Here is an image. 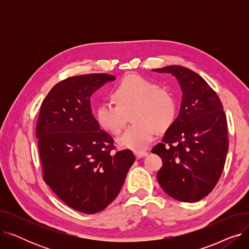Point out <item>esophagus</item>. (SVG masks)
<instances>
[{
	"mask_svg": "<svg viewBox=\"0 0 249 249\" xmlns=\"http://www.w3.org/2000/svg\"><path fill=\"white\" fill-rule=\"evenodd\" d=\"M134 154L137 159H141L143 156H145L147 154V151H143V150H134Z\"/></svg>",
	"mask_w": 249,
	"mask_h": 249,
	"instance_id": "34e87169",
	"label": "esophagus"
}]
</instances>
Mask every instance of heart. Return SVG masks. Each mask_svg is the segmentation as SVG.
<instances>
[{
  "instance_id": "b5f03b06",
  "label": "heart",
  "mask_w": 249,
  "mask_h": 249,
  "mask_svg": "<svg viewBox=\"0 0 249 249\" xmlns=\"http://www.w3.org/2000/svg\"><path fill=\"white\" fill-rule=\"evenodd\" d=\"M114 104L101 103L96 108V119L100 127L113 135L124 129L131 114L130 126L118 139L121 147L133 150L146 148L155 132L164 133L177 118V102L165 88L137 74H127L111 89Z\"/></svg>"
}]
</instances>
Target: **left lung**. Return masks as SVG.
<instances>
[{
    "mask_svg": "<svg viewBox=\"0 0 249 249\" xmlns=\"http://www.w3.org/2000/svg\"><path fill=\"white\" fill-rule=\"evenodd\" d=\"M154 71L174 74L182 90L178 118L151 149L162 160L156 177L172 198L197 202L211 193L223 172L229 146L226 115L216 91L197 72L178 65Z\"/></svg>",
    "mask_w": 249,
    "mask_h": 249,
    "instance_id": "1",
    "label": "left lung"
}]
</instances>
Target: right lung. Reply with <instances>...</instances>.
Here are the masks:
<instances>
[{
  "instance_id": "add662e5",
  "label": "right lung",
  "mask_w": 249,
  "mask_h": 249,
  "mask_svg": "<svg viewBox=\"0 0 249 249\" xmlns=\"http://www.w3.org/2000/svg\"><path fill=\"white\" fill-rule=\"evenodd\" d=\"M114 80L108 73L65 78L43 100L36 123L44 181L85 214L101 212L114 201L135 161L130 149L115 151L114 139L91 114L90 96Z\"/></svg>"
}]
</instances>
